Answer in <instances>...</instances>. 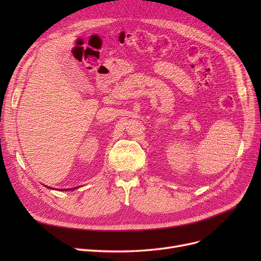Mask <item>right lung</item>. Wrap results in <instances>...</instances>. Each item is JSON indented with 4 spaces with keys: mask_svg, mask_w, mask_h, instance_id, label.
<instances>
[{
    "mask_svg": "<svg viewBox=\"0 0 261 261\" xmlns=\"http://www.w3.org/2000/svg\"><path fill=\"white\" fill-rule=\"evenodd\" d=\"M45 187H46V186H45ZM48 188H50V187L48 186ZM76 188H77V187H74V188H69V189H76ZM69 189H64V191H69ZM61 191H62V189H61Z\"/></svg>",
    "mask_w": 261,
    "mask_h": 261,
    "instance_id": "add662e5",
    "label": "right lung"
}]
</instances>
